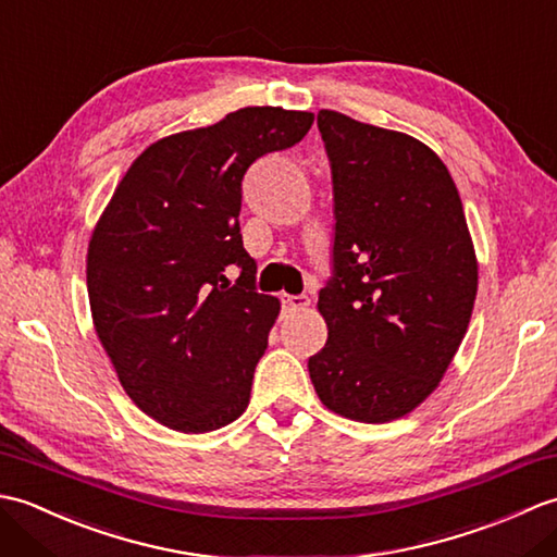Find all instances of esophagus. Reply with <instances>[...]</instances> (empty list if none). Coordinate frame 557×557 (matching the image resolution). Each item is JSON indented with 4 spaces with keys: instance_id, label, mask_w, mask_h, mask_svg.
Listing matches in <instances>:
<instances>
[{
    "instance_id": "34e87169",
    "label": "esophagus",
    "mask_w": 557,
    "mask_h": 557,
    "mask_svg": "<svg viewBox=\"0 0 557 557\" xmlns=\"http://www.w3.org/2000/svg\"><path fill=\"white\" fill-rule=\"evenodd\" d=\"M280 301H282V309L287 313L304 311L306 306H309V297H306V294H282Z\"/></svg>"
}]
</instances>
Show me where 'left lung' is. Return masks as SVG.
Returning a JSON list of instances; mask_svg holds the SVG:
<instances>
[{
    "instance_id": "1",
    "label": "left lung",
    "mask_w": 557,
    "mask_h": 557,
    "mask_svg": "<svg viewBox=\"0 0 557 557\" xmlns=\"http://www.w3.org/2000/svg\"><path fill=\"white\" fill-rule=\"evenodd\" d=\"M333 170V277L318 294L325 347L309 359L345 419L405 417L443 381L474 311L479 265L443 160L407 134L318 112Z\"/></svg>"
}]
</instances>
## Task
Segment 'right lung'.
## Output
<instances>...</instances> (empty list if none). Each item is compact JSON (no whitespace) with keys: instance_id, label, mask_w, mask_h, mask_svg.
Here are the masks:
<instances>
[{"instance_id":"obj_1","label":"right lung","mask_w":557,"mask_h":557,"mask_svg":"<svg viewBox=\"0 0 557 557\" xmlns=\"http://www.w3.org/2000/svg\"><path fill=\"white\" fill-rule=\"evenodd\" d=\"M311 112L244 108L160 138L124 174L88 244L92 325L134 405L182 433L239 419L280 301L256 292L242 180L309 134ZM240 268L234 286L223 272Z\"/></svg>"}]
</instances>
